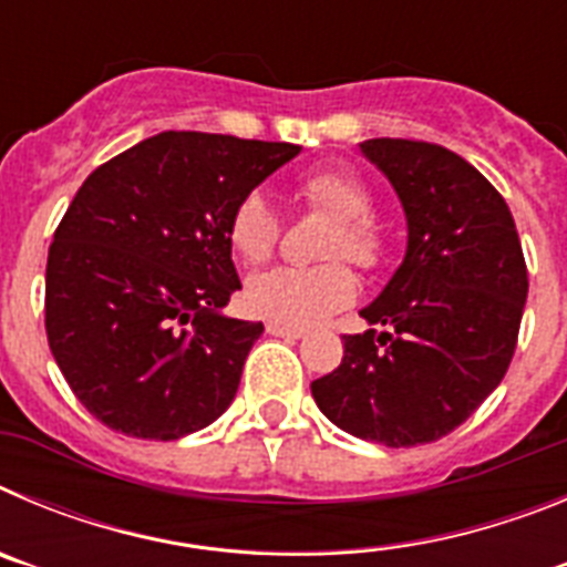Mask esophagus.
Masks as SVG:
<instances>
[{
    "label": "esophagus",
    "instance_id": "obj_1",
    "mask_svg": "<svg viewBox=\"0 0 567 567\" xmlns=\"http://www.w3.org/2000/svg\"><path fill=\"white\" fill-rule=\"evenodd\" d=\"M267 332L275 334V338H303L307 329H298V327H284V323H267Z\"/></svg>",
    "mask_w": 567,
    "mask_h": 567
}]
</instances>
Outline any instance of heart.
<instances>
[{"mask_svg": "<svg viewBox=\"0 0 567 567\" xmlns=\"http://www.w3.org/2000/svg\"><path fill=\"white\" fill-rule=\"evenodd\" d=\"M300 198L334 218L323 258H346L354 267L372 269L385 255V233L372 215V193L343 169H320L298 184ZM280 238V213L267 193L252 189L229 215V244L244 260H267ZM358 295L349 267L332 260L320 267H275L247 280L244 303L252 315L284 327H312Z\"/></svg>", "mask_w": 567, "mask_h": 567, "instance_id": "heart-1", "label": "heart"}]
</instances>
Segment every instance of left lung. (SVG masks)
Listing matches in <instances>:
<instances>
[{
  "label": "left lung",
  "mask_w": 567,
  "mask_h": 567,
  "mask_svg": "<svg viewBox=\"0 0 567 567\" xmlns=\"http://www.w3.org/2000/svg\"><path fill=\"white\" fill-rule=\"evenodd\" d=\"M360 153L398 193L409 238L360 309L372 329L343 334V360L312 398L343 432L405 449L454 432L505 378L528 269L505 198L457 153L409 138H369Z\"/></svg>",
  "instance_id": "left-lung-1"
}]
</instances>
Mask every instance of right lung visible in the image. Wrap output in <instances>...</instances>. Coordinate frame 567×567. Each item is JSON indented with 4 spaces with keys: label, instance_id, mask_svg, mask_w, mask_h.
<instances>
[{
    "label": "right lung",
    "instance_id": "1",
    "mask_svg": "<svg viewBox=\"0 0 567 567\" xmlns=\"http://www.w3.org/2000/svg\"><path fill=\"white\" fill-rule=\"evenodd\" d=\"M298 144L167 130L84 178L48 252L44 329L79 403L142 440L221 417L264 323L224 315L235 204Z\"/></svg>",
    "mask_w": 567,
    "mask_h": 567
}]
</instances>
